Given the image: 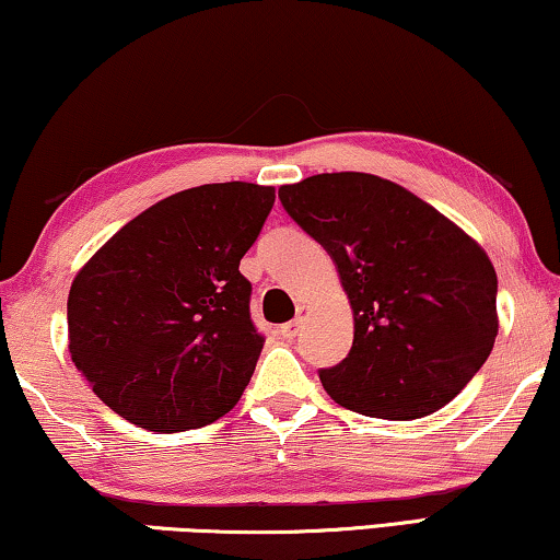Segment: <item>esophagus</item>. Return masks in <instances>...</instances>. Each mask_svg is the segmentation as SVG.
<instances>
[{"label":"esophagus","mask_w":560,"mask_h":560,"mask_svg":"<svg viewBox=\"0 0 560 560\" xmlns=\"http://www.w3.org/2000/svg\"><path fill=\"white\" fill-rule=\"evenodd\" d=\"M303 320H305V305L300 307V315L295 317V320H290V323L282 325V328H280V335H282V338H288V340L295 338V335L300 332V328H303Z\"/></svg>","instance_id":"34e87169"}]
</instances>
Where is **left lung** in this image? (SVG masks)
<instances>
[{
    "label": "left lung",
    "mask_w": 560,
    "mask_h": 560,
    "mask_svg": "<svg viewBox=\"0 0 560 560\" xmlns=\"http://www.w3.org/2000/svg\"><path fill=\"white\" fill-rule=\"evenodd\" d=\"M282 208L338 265L352 348L323 388L363 416L441 410L486 363L498 335V278L483 247L406 187L325 172L280 187Z\"/></svg>",
    "instance_id": "8db88e82"
}]
</instances>
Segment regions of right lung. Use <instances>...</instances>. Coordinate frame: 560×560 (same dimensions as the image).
Instances as JSON below:
<instances>
[{"instance_id": "1", "label": "right lung", "mask_w": 560, "mask_h": 560, "mask_svg": "<svg viewBox=\"0 0 560 560\" xmlns=\"http://www.w3.org/2000/svg\"><path fill=\"white\" fill-rule=\"evenodd\" d=\"M272 202L275 187L253 183L175 192L117 230L74 275L72 363L117 416L175 433L235 408L262 350L240 260Z\"/></svg>"}]
</instances>
